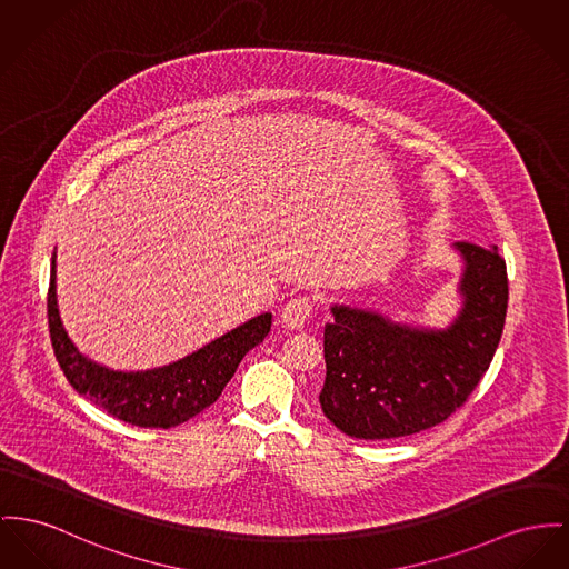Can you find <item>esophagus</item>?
Segmentation results:
<instances>
[{
	"label": "esophagus",
	"instance_id": "obj_1",
	"mask_svg": "<svg viewBox=\"0 0 569 569\" xmlns=\"http://www.w3.org/2000/svg\"><path fill=\"white\" fill-rule=\"evenodd\" d=\"M310 312H312V300L308 296H298L284 303V308L280 312V321L284 328L296 330V328H302L303 321L310 317Z\"/></svg>",
	"mask_w": 569,
	"mask_h": 569
}]
</instances>
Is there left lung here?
<instances>
[{"mask_svg": "<svg viewBox=\"0 0 569 569\" xmlns=\"http://www.w3.org/2000/svg\"><path fill=\"white\" fill-rule=\"evenodd\" d=\"M459 310L447 328L392 321L332 303L323 330V415L342 433L390 440L453 415L488 371L507 315V266L498 248L457 241Z\"/></svg>", "mask_w": 569, "mask_h": 569, "instance_id": "left-lung-1", "label": "left lung"}]
</instances>
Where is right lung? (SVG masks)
Listing matches in <instances>:
<instances>
[{"label": "right lung", "instance_id": "add662e5", "mask_svg": "<svg viewBox=\"0 0 569 569\" xmlns=\"http://www.w3.org/2000/svg\"><path fill=\"white\" fill-rule=\"evenodd\" d=\"M47 317L56 360L77 392L118 420L149 429L177 427L216 403L243 356L271 330V312H261L170 365L114 371L83 356L62 326L56 298V252Z\"/></svg>", "mask_w": 569, "mask_h": 569}]
</instances>
